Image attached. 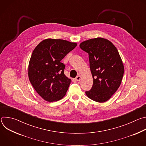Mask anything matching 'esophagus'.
<instances>
[{"instance_id":"obj_1","label":"esophagus","mask_w":146,"mask_h":146,"mask_svg":"<svg viewBox=\"0 0 146 146\" xmlns=\"http://www.w3.org/2000/svg\"><path fill=\"white\" fill-rule=\"evenodd\" d=\"M81 76L80 75H78V76L75 78V80H76V81H79L81 80Z\"/></svg>"}]
</instances>
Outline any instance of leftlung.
Wrapping results in <instances>:
<instances>
[{
  "label": "left lung",
  "mask_w": 146,
  "mask_h": 146,
  "mask_svg": "<svg viewBox=\"0 0 146 146\" xmlns=\"http://www.w3.org/2000/svg\"><path fill=\"white\" fill-rule=\"evenodd\" d=\"M80 47L88 53L93 78L92 87L86 94L95 102H105L118 89L123 77L124 66L119 52L110 41L102 37L82 41Z\"/></svg>",
  "instance_id": "left-lung-1"
}]
</instances>
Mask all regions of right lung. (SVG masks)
Returning <instances> with one entry per match:
<instances>
[{"label":"right lung","mask_w":146,"mask_h":146,"mask_svg":"<svg viewBox=\"0 0 146 146\" xmlns=\"http://www.w3.org/2000/svg\"><path fill=\"white\" fill-rule=\"evenodd\" d=\"M77 44L62 39L47 38L35 47L28 65L29 81L45 100L58 101L66 95L71 80L64 74L60 60Z\"/></svg>","instance_id":"obj_1"}]
</instances>
